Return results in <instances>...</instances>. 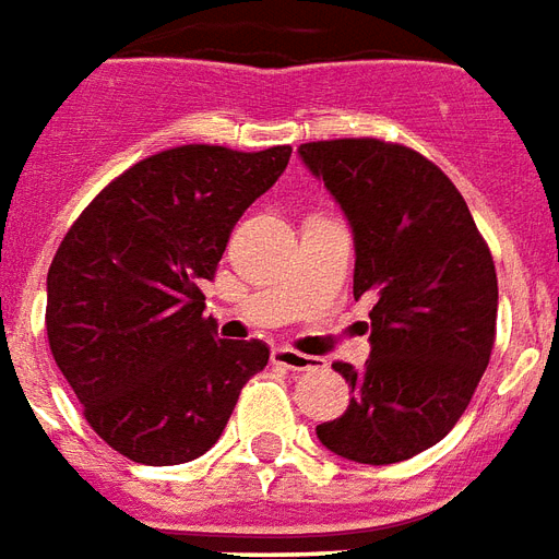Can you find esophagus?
Segmentation results:
<instances>
[{
    "mask_svg": "<svg viewBox=\"0 0 559 559\" xmlns=\"http://www.w3.org/2000/svg\"><path fill=\"white\" fill-rule=\"evenodd\" d=\"M272 364L284 367V370H313V367H320V358L301 355L296 349H287V346H275L272 349Z\"/></svg>",
    "mask_w": 559,
    "mask_h": 559,
    "instance_id": "34e87169",
    "label": "esophagus"
}]
</instances>
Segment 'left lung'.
<instances>
[{"instance_id": "left-lung-1", "label": "left lung", "mask_w": 559, "mask_h": 559, "mask_svg": "<svg viewBox=\"0 0 559 559\" xmlns=\"http://www.w3.org/2000/svg\"><path fill=\"white\" fill-rule=\"evenodd\" d=\"M299 156L353 227L355 299H373L370 358L334 364L353 400L317 438L361 465H394L456 427L489 367L495 260L456 186L412 147L334 139Z\"/></svg>"}]
</instances>
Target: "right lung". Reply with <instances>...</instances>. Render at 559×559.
Listing matches in <instances>:
<instances>
[{
    "instance_id": "right-lung-1",
    "label": "right lung",
    "mask_w": 559,
    "mask_h": 559,
    "mask_svg": "<svg viewBox=\"0 0 559 559\" xmlns=\"http://www.w3.org/2000/svg\"><path fill=\"white\" fill-rule=\"evenodd\" d=\"M290 144L242 153L183 144L115 177L61 239L47 275V337L85 420L142 465L213 448L263 341H218L201 284L230 230L290 163Z\"/></svg>"
}]
</instances>
